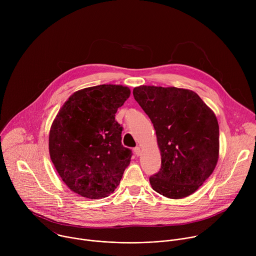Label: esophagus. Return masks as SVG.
I'll return each instance as SVG.
<instances>
[{
	"mask_svg": "<svg viewBox=\"0 0 256 256\" xmlns=\"http://www.w3.org/2000/svg\"><path fill=\"white\" fill-rule=\"evenodd\" d=\"M134 154H136V156H140V147L134 148Z\"/></svg>",
	"mask_w": 256,
	"mask_h": 256,
	"instance_id": "1",
	"label": "esophagus"
}]
</instances>
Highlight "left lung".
Returning a JSON list of instances; mask_svg holds the SVG:
<instances>
[{
    "instance_id": "1",
    "label": "left lung",
    "mask_w": 256,
    "mask_h": 256,
    "mask_svg": "<svg viewBox=\"0 0 256 256\" xmlns=\"http://www.w3.org/2000/svg\"><path fill=\"white\" fill-rule=\"evenodd\" d=\"M156 130L161 168L150 177L155 192L186 198L212 173L218 158V124L214 114L194 91L140 86L132 91Z\"/></svg>"
}]
</instances>
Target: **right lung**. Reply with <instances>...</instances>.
<instances>
[{
	"label": "right lung",
	"mask_w": 256,
	"mask_h": 256,
	"mask_svg": "<svg viewBox=\"0 0 256 256\" xmlns=\"http://www.w3.org/2000/svg\"><path fill=\"white\" fill-rule=\"evenodd\" d=\"M128 87L99 85L75 92L64 102L50 132V159L68 188L79 196L106 198L118 186L132 158L122 144L118 109Z\"/></svg>",
	"instance_id": "1"
}]
</instances>
